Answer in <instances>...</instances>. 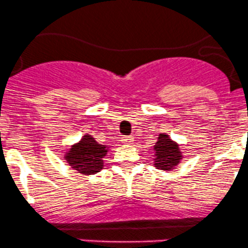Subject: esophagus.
I'll use <instances>...</instances> for the list:
<instances>
[{"instance_id":"34e87169","label":"esophagus","mask_w":248,"mask_h":248,"mask_svg":"<svg viewBox=\"0 0 248 248\" xmlns=\"http://www.w3.org/2000/svg\"><path fill=\"white\" fill-rule=\"evenodd\" d=\"M122 142L124 144H131L134 142V137L132 136H124V137H122Z\"/></svg>"}]
</instances>
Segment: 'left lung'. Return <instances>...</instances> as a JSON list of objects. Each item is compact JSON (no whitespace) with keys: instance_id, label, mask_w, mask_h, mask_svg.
I'll list each match as a JSON object with an SVG mask.
<instances>
[{"instance_id":"obj_1","label":"left lung","mask_w":248,"mask_h":248,"mask_svg":"<svg viewBox=\"0 0 248 248\" xmlns=\"http://www.w3.org/2000/svg\"><path fill=\"white\" fill-rule=\"evenodd\" d=\"M176 140H171L166 132H161L154 145V164L156 169L171 171L176 169L185 156Z\"/></svg>"}]
</instances>
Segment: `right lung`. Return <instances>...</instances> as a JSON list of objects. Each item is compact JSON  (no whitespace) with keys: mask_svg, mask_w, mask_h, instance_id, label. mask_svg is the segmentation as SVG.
Returning <instances> with one entry per match:
<instances>
[{"mask_svg":"<svg viewBox=\"0 0 248 248\" xmlns=\"http://www.w3.org/2000/svg\"><path fill=\"white\" fill-rule=\"evenodd\" d=\"M110 150V146L99 144L94 137L86 134L70 146L63 154V159L72 169L81 175H93L104 168V157Z\"/></svg>","mask_w":248,"mask_h":248,"instance_id":"obj_1","label":"right lung"}]
</instances>
